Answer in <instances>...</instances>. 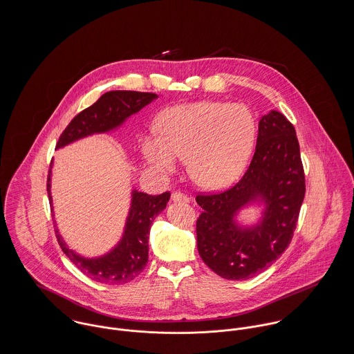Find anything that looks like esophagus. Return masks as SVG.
<instances>
[{
    "instance_id": "34e87169",
    "label": "esophagus",
    "mask_w": 354,
    "mask_h": 354,
    "mask_svg": "<svg viewBox=\"0 0 354 354\" xmlns=\"http://www.w3.org/2000/svg\"><path fill=\"white\" fill-rule=\"evenodd\" d=\"M171 201L174 203H187L189 202V198L183 192H173L171 194Z\"/></svg>"
}]
</instances>
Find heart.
<instances>
[{
	"label": "heart",
	"instance_id": "b5f03b06",
	"mask_svg": "<svg viewBox=\"0 0 354 354\" xmlns=\"http://www.w3.org/2000/svg\"><path fill=\"white\" fill-rule=\"evenodd\" d=\"M254 121L239 103L203 101L169 109L160 133L142 138L146 159L160 173H173L187 158L188 171L203 188L218 189L233 183L252 151Z\"/></svg>",
	"mask_w": 354,
	"mask_h": 354
}]
</instances>
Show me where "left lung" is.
<instances>
[{"label":"left lung","instance_id":"left-lung-1","mask_svg":"<svg viewBox=\"0 0 354 354\" xmlns=\"http://www.w3.org/2000/svg\"><path fill=\"white\" fill-rule=\"evenodd\" d=\"M305 196V174L296 129L279 111L259 121L252 160L233 187L198 194V251L219 277L243 281L272 264L292 243ZM266 203L263 221L239 228L232 215L248 202Z\"/></svg>","mask_w":354,"mask_h":354}]
</instances>
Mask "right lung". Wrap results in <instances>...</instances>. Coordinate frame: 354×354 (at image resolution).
Returning <instances> with one entry per match:
<instances>
[{
  "instance_id": "obj_1",
  "label": "right lung",
  "mask_w": 354,
  "mask_h": 354,
  "mask_svg": "<svg viewBox=\"0 0 354 354\" xmlns=\"http://www.w3.org/2000/svg\"><path fill=\"white\" fill-rule=\"evenodd\" d=\"M152 93L109 91L90 107L80 111L61 133L57 149L64 147L84 136L107 132L121 125L129 115L156 100ZM51 165L48 174V194L50 196ZM131 211L120 244L98 259H86L69 250L55 229L57 241L69 260L93 281L104 285H124L133 281L146 267L149 260V233L153 218L166 207L170 192L152 196L132 192ZM55 226V225H54Z\"/></svg>"
}]
</instances>
